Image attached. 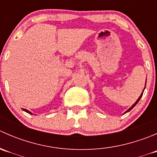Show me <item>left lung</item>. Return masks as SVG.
<instances>
[{
  "label": "left lung",
  "instance_id": "1",
  "mask_svg": "<svg viewBox=\"0 0 157 157\" xmlns=\"http://www.w3.org/2000/svg\"><path fill=\"white\" fill-rule=\"evenodd\" d=\"M144 89H145V88H144ZM144 91H143V92H142L141 95H140V97H139V98H138V99H137V101H136V102H134V104H133V105H132V106H131V108H129V109H128V110H127V111H126V112H124V113H127V112H129V111H131V109H132L133 108H134V106H135V105H137V102H139V100H140V98H141L142 95H143V93H144Z\"/></svg>",
  "mask_w": 157,
  "mask_h": 157
}]
</instances>
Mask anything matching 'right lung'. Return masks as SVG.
Segmentation results:
<instances>
[{"label": "right lung", "mask_w": 157, "mask_h": 157, "mask_svg": "<svg viewBox=\"0 0 157 157\" xmlns=\"http://www.w3.org/2000/svg\"><path fill=\"white\" fill-rule=\"evenodd\" d=\"M23 111H25V112H27V113H29V114H31V115H32V112H30L29 111H28V110H27V109H23Z\"/></svg>", "instance_id": "right-lung-1"}]
</instances>
